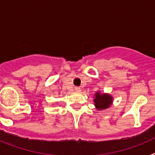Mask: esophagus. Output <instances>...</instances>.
<instances>
[{
    "mask_svg": "<svg viewBox=\"0 0 155 155\" xmlns=\"http://www.w3.org/2000/svg\"><path fill=\"white\" fill-rule=\"evenodd\" d=\"M75 91H80L81 90H80V88H79V87H75Z\"/></svg>",
    "mask_w": 155,
    "mask_h": 155,
    "instance_id": "34e87169",
    "label": "esophagus"
}]
</instances>
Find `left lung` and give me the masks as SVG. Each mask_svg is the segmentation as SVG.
Segmentation results:
<instances>
[{
  "label": "left lung",
  "instance_id": "obj_1",
  "mask_svg": "<svg viewBox=\"0 0 155 155\" xmlns=\"http://www.w3.org/2000/svg\"><path fill=\"white\" fill-rule=\"evenodd\" d=\"M112 100H113V98L109 94H101L99 92H98L95 94V98L94 99V105L99 110L106 109V108H109L110 106L111 103H112Z\"/></svg>",
  "mask_w": 155,
  "mask_h": 155
}]
</instances>
